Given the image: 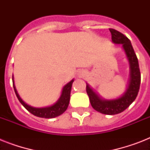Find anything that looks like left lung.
Masks as SVG:
<instances>
[{
  "label": "left lung",
  "mask_w": 150,
  "mask_h": 150,
  "mask_svg": "<svg viewBox=\"0 0 150 150\" xmlns=\"http://www.w3.org/2000/svg\"><path fill=\"white\" fill-rule=\"evenodd\" d=\"M110 32L111 33L113 43L122 45L129 62L130 79L128 86L121 97L114 100L101 99L88 84L86 85V92L94 110L101 114L114 115L123 112L135 100L139 90L141 74L137 57L128 37L114 29H110Z\"/></svg>",
  "instance_id": "obj_1"
}]
</instances>
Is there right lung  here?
Segmentation results:
<instances>
[{
    "instance_id": "add662e5",
    "label": "right lung",
    "mask_w": 150,
    "mask_h": 150,
    "mask_svg": "<svg viewBox=\"0 0 150 150\" xmlns=\"http://www.w3.org/2000/svg\"><path fill=\"white\" fill-rule=\"evenodd\" d=\"M12 82H13V87L15 89V94L17 96L18 99L19 100V102L23 105V107L30 112L31 114L39 117H43V118H54L56 117L61 115L65 111L69 104L70 101V94L71 90V86L74 82V79H72L71 82H69L68 84H66L64 86L62 89V93L60 96L59 100L57 101L52 106L47 107H41V108H36V107H33L29 105L26 104L20 98L19 95L18 93L17 90L15 89V84H14V78L12 76Z\"/></svg>"
}]
</instances>
